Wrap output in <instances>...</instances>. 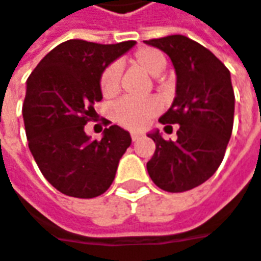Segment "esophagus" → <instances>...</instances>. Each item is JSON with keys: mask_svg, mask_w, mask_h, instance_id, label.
I'll return each instance as SVG.
<instances>
[{"mask_svg": "<svg viewBox=\"0 0 261 261\" xmlns=\"http://www.w3.org/2000/svg\"><path fill=\"white\" fill-rule=\"evenodd\" d=\"M139 137H140V133H136V131H134V133H131V140H133V142H136Z\"/></svg>", "mask_w": 261, "mask_h": 261, "instance_id": "esophagus-1", "label": "esophagus"}]
</instances>
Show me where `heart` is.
Segmentation results:
<instances>
[{
	"instance_id": "1",
	"label": "heart",
	"mask_w": 261,
	"mask_h": 261,
	"mask_svg": "<svg viewBox=\"0 0 261 261\" xmlns=\"http://www.w3.org/2000/svg\"><path fill=\"white\" fill-rule=\"evenodd\" d=\"M131 62L150 73L158 75L167 66V57L165 54L152 48V47H140L137 48L133 56ZM100 91L103 97L111 99L116 96L119 90V69L115 65H111L101 70L100 73ZM160 106L155 100L152 99H133L125 97L115 103L112 108V116L119 125L128 130H140L146 125V122L158 112Z\"/></svg>"
}]
</instances>
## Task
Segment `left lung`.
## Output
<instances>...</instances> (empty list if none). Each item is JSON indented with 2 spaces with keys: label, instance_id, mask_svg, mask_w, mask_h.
<instances>
[{
  "label": "left lung",
  "instance_id": "8db88e82",
  "mask_svg": "<svg viewBox=\"0 0 261 261\" xmlns=\"http://www.w3.org/2000/svg\"><path fill=\"white\" fill-rule=\"evenodd\" d=\"M170 56L177 75L176 97L160 118L165 131L177 124L176 140L150 133L155 153L146 164L162 191L186 192L202 185L224 158L233 128L235 94L230 72L204 45L185 35L145 41Z\"/></svg>",
  "mask_w": 261,
  "mask_h": 261
}]
</instances>
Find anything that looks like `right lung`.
Wrapping results in <instances>:
<instances>
[{
  "label": "right lung",
  "mask_w": 261,
  "mask_h": 261,
  "mask_svg": "<svg viewBox=\"0 0 261 261\" xmlns=\"http://www.w3.org/2000/svg\"><path fill=\"white\" fill-rule=\"evenodd\" d=\"M134 44L69 39L54 47L28 78L22 108L28 145L42 176L68 196L105 193L131 145L130 133L108 119L101 140H90L84 125L94 119V103L101 100V70Z\"/></svg>",
  "instance_id": "1"
}]
</instances>
